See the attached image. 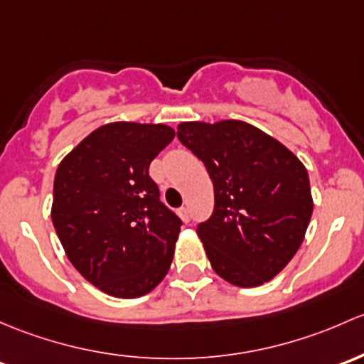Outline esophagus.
<instances>
[{
    "label": "esophagus",
    "instance_id": "esophagus-1",
    "mask_svg": "<svg viewBox=\"0 0 364 364\" xmlns=\"http://www.w3.org/2000/svg\"><path fill=\"white\" fill-rule=\"evenodd\" d=\"M178 215H181V219L183 220V223H189V220H191V212H189V208H187V207L178 208Z\"/></svg>",
    "mask_w": 364,
    "mask_h": 364
}]
</instances>
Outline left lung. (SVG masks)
<instances>
[{
	"instance_id": "left-lung-1",
	"label": "left lung",
	"mask_w": 364,
	"mask_h": 364,
	"mask_svg": "<svg viewBox=\"0 0 364 364\" xmlns=\"http://www.w3.org/2000/svg\"><path fill=\"white\" fill-rule=\"evenodd\" d=\"M177 136L213 183V212L196 230L213 272L238 287L272 280L294 257L312 217L306 168L243 121L181 122Z\"/></svg>"
}]
</instances>
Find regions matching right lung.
<instances>
[{
  "instance_id": "add662e5",
  "label": "right lung",
  "mask_w": 364,
  "mask_h": 364,
  "mask_svg": "<svg viewBox=\"0 0 364 364\" xmlns=\"http://www.w3.org/2000/svg\"><path fill=\"white\" fill-rule=\"evenodd\" d=\"M164 124L110 122L59 163L52 223L82 277L115 298L151 293L170 269L182 220L159 200L152 159L173 140Z\"/></svg>"
}]
</instances>
